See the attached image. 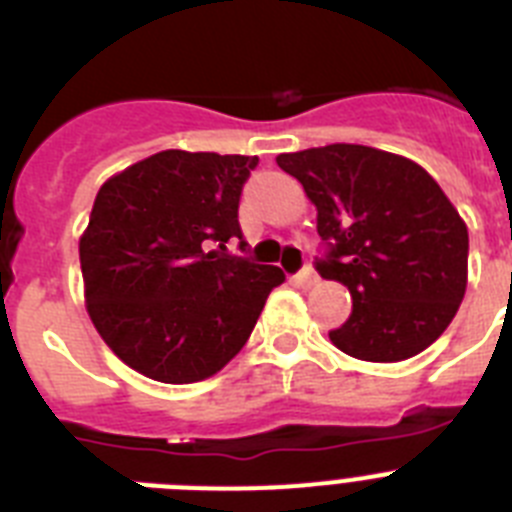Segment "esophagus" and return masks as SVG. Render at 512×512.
Returning <instances> with one entry per match:
<instances>
[{
  "label": "esophagus",
  "mask_w": 512,
  "mask_h": 512,
  "mask_svg": "<svg viewBox=\"0 0 512 512\" xmlns=\"http://www.w3.org/2000/svg\"><path fill=\"white\" fill-rule=\"evenodd\" d=\"M295 282L300 284V287H312V284L318 282V274H315V269L305 266V269H302L300 274H295Z\"/></svg>",
  "instance_id": "esophagus-1"
}]
</instances>
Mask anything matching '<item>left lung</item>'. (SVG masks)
I'll list each match as a JSON object with an SVG mask.
<instances>
[{
  "label": "left lung",
  "mask_w": 512,
  "mask_h": 512,
  "mask_svg": "<svg viewBox=\"0 0 512 512\" xmlns=\"http://www.w3.org/2000/svg\"><path fill=\"white\" fill-rule=\"evenodd\" d=\"M302 184L328 246L323 279L351 292L333 346L361 361L410 359L449 328L467 292L469 233L423 166L397 153L333 143L279 153Z\"/></svg>",
  "instance_id": "left-lung-1"
}]
</instances>
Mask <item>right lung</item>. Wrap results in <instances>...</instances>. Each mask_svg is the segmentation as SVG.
<instances>
[{"instance_id": "right-lung-1", "label": "right lung", "mask_w": 512, "mask_h": 512, "mask_svg": "<svg viewBox=\"0 0 512 512\" xmlns=\"http://www.w3.org/2000/svg\"><path fill=\"white\" fill-rule=\"evenodd\" d=\"M256 156L161 151L102 184L79 241L84 297L102 341L164 384L212 377L251 336L282 269L246 251L238 202Z\"/></svg>"}]
</instances>
